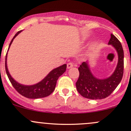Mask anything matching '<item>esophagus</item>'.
Instances as JSON below:
<instances>
[{
	"label": "esophagus",
	"mask_w": 131,
	"mask_h": 131,
	"mask_svg": "<svg viewBox=\"0 0 131 131\" xmlns=\"http://www.w3.org/2000/svg\"><path fill=\"white\" fill-rule=\"evenodd\" d=\"M73 67V62H70L67 64V68L68 69L71 68V67Z\"/></svg>",
	"instance_id": "obj_1"
}]
</instances>
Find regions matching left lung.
Segmentation results:
<instances>
[{
    "label": "left lung",
    "instance_id": "left-lung-1",
    "mask_svg": "<svg viewBox=\"0 0 131 131\" xmlns=\"http://www.w3.org/2000/svg\"><path fill=\"white\" fill-rule=\"evenodd\" d=\"M109 45L114 47L118 54V63L110 77L96 78L93 75L87 62H83L78 68L80 76L76 83L78 93L83 97L91 100H101L109 96L120 83L124 73V51L119 40L111 34Z\"/></svg>",
    "mask_w": 131,
    "mask_h": 131
}]
</instances>
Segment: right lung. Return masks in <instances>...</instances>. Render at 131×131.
<instances>
[{
  "mask_svg": "<svg viewBox=\"0 0 131 131\" xmlns=\"http://www.w3.org/2000/svg\"><path fill=\"white\" fill-rule=\"evenodd\" d=\"M21 31V30L18 31L14 36L12 40H11L8 50L9 49L11 44H12L13 40ZM7 53L6 54V57H5V71H6V73L8 76V79H9L10 83H12L13 86L15 89V90L18 93H20L21 95L24 96V97H27V98H41V97H47V96L51 94L54 90L58 78L65 72L66 69H67V64H63V65L60 66V67L50 71L49 74L42 81L39 82L37 84L31 86L23 85V84H20V83H17L16 81H15L10 74L8 69H7Z\"/></svg>",
  "mask_w": 131,
  "mask_h": 131,
  "instance_id": "right-lung-1",
  "label": "right lung"
}]
</instances>
